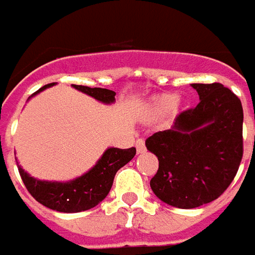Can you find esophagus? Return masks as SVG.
Segmentation results:
<instances>
[{
  "mask_svg": "<svg viewBox=\"0 0 255 255\" xmlns=\"http://www.w3.org/2000/svg\"><path fill=\"white\" fill-rule=\"evenodd\" d=\"M136 149H137V153H142L145 151V142L142 138H138L136 141Z\"/></svg>",
  "mask_w": 255,
  "mask_h": 255,
  "instance_id": "1",
  "label": "esophagus"
}]
</instances>
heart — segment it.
<instances>
[{
    "label": "heart",
    "instance_id": "b5f03b06",
    "mask_svg": "<svg viewBox=\"0 0 255 255\" xmlns=\"http://www.w3.org/2000/svg\"><path fill=\"white\" fill-rule=\"evenodd\" d=\"M180 107H181L180 100H174V96L165 93V95L153 96L152 99L145 104L144 114L147 117L155 118V117L165 114L166 111H169L170 114H176Z\"/></svg>",
    "mask_w": 255,
    "mask_h": 255
}]
</instances>
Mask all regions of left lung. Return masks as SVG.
Masks as SVG:
<instances>
[{
    "label": "left lung",
    "instance_id": "left-lung-1",
    "mask_svg": "<svg viewBox=\"0 0 255 255\" xmlns=\"http://www.w3.org/2000/svg\"><path fill=\"white\" fill-rule=\"evenodd\" d=\"M200 102L178 114L169 130L156 131L145 147L158 156L151 189L162 202L194 209L224 194L243 156V108L224 85L192 84Z\"/></svg>",
    "mask_w": 255,
    "mask_h": 255
}]
</instances>
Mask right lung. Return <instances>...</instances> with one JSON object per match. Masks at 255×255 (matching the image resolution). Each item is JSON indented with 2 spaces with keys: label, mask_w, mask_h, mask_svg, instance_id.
Returning <instances> with one entry per match:
<instances>
[{
  "label": "right lung",
  "mask_w": 255,
  "mask_h": 255,
  "mask_svg": "<svg viewBox=\"0 0 255 255\" xmlns=\"http://www.w3.org/2000/svg\"><path fill=\"white\" fill-rule=\"evenodd\" d=\"M52 85L55 84L45 85L41 89H38L34 95H37L41 90L46 89ZM73 86L75 89L95 97L99 102L106 103V104H111L115 102L117 93L114 90L89 88V86H82V85H73ZM134 155H136L134 147L128 148V149L108 148L88 173L67 182L41 181L28 176L20 166L17 167H19V173L27 191L41 205L46 206L52 210L61 211V213H79V211L89 210L92 207H95L107 196L113 187L114 177L117 174V171L128 162H130L134 158Z\"/></svg>",
  "instance_id": "1"
}]
</instances>
